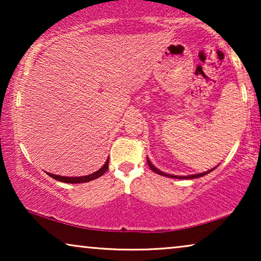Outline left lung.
Wrapping results in <instances>:
<instances>
[{
    "label": "left lung",
    "mask_w": 261,
    "mask_h": 261,
    "mask_svg": "<svg viewBox=\"0 0 261 261\" xmlns=\"http://www.w3.org/2000/svg\"><path fill=\"white\" fill-rule=\"evenodd\" d=\"M147 163H148V166H149V169H151L152 171H154L155 173H158V174H162V176H164V177H169V178H177V179H195V178H199V177H203V176H205V174H208L209 172H212V171H214L216 169L217 166H215V167H213V169H210V170H208V171H205V172H202V173H196V174H189V176H174V174H169V173H165V172H163V171H160L159 169H156V167L153 165V164L151 163V160H149L148 158H147Z\"/></svg>",
    "instance_id": "left-lung-1"
}]
</instances>
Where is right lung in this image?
Here are the masks:
<instances>
[{
    "label": "right lung",
    "instance_id": "right-lung-1",
    "mask_svg": "<svg viewBox=\"0 0 261 261\" xmlns=\"http://www.w3.org/2000/svg\"><path fill=\"white\" fill-rule=\"evenodd\" d=\"M108 165H109V159H107V162L105 163V165H103L101 169L96 171V172L91 173V174H88V176H81V177H65V176H58V174H53V173H49L47 172V174L49 177L55 178V179L59 180V181H63V183H69V184H77V183H87V181H90V180H94L96 178L103 176L107 172V170H108Z\"/></svg>",
    "mask_w": 261,
    "mask_h": 261
}]
</instances>
